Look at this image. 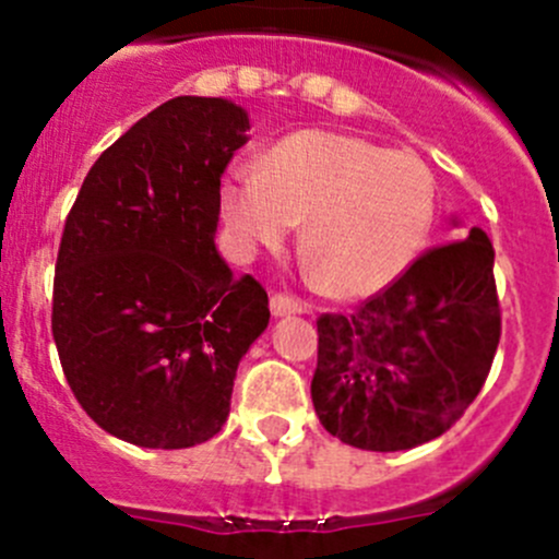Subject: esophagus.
Returning <instances> with one entry per match:
<instances>
[{
	"instance_id": "1",
	"label": "esophagus",
	"mask_w": 559,
	"mask_h": 559,
	"mask_svg": "<svg viewBox=\"0 0 559 559\" xmlns=\"http://www.w3.org/2000/svg\"><path fill=\"white\" fill-rule=\"evenodd\" d=\"M308 306L302 300L292 295H273L270 297V313L273 316H295V313H306Z\"/></svg>"
}]
</instances>
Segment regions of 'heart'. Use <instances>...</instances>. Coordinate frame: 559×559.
I'll list each match as a JSON object with an SVG mask.
<instances>
[{"instance_id": "obj_1", "label": "heart", "mask_w": 559, "mask_h": 559, "mask_svg": "<svg viewBox=\"0 0 559 559\" xmlns=\"http://www.w3.org/2000/svg\"><path fill=\"white\" fill-rule=\"evenodd\" d=\"M222 218L240 251L275 248L306 222L308 259L343 297H368L397 281L436 224L430 167L354 134H286L262 165L224 175Z\"/></svg>"}]
</instances>
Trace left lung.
Returning a JSON list of instances; mask_svg holds the SVG:
<instances>
[{"mask_svg": "<svg viewBox=\"0 0 559 559\" xmlns=\"http://www.w3.org/2000/svg\"><path fill=\"white\" fill-rule=\"evenodd\" d=\"M495 248L465 240L416 257L352 313H321L313 408L330 436L403 452L443 436L476 400L500 343Z\"/></svg>", "mask_w": 559, "mask_h": 559, "instance_id": "left-lung-1", "label": "left lung"}]
</instances>
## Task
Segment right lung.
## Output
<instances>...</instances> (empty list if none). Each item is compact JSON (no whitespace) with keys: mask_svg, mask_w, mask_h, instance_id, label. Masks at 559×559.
Returning a JSON list of instances; mask_svg holds the SVG:
<instances>
[{"mask_svg":"<svg viewBox=\"0 0 559 559\" xmlns=\"http://www.w3.org/2000/svg\"><path fill=\"white\" fill-rule=\"evenodd\" d=\"M246 129L222 97L159 105L94 162L64 222L50 313L61 370L83 411L134 447L216 436L270 321L262 284L235 278L213 243Z\"/></svg>","mask_w":559,"mask_h":559,"instance_id":"right-lung-1","label":"right lung"}]
</instances>
